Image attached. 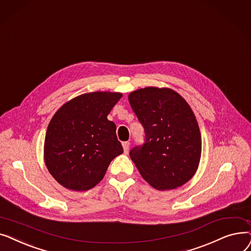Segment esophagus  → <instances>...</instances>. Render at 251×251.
<instances>
[{
	"label": "esophagus",
	"mask_w": 251,
	"mask_h": 251,
	"mask_svg": "<svg viewBox=\"0 0 251 251\" xmlns=\"http://www.w3.org/2000/svg\"><path fill=\"white\" fill-rule=\"evenodd\" d=\"M123 147H124L125 153H127L128 152V148H129V142L128 141L123 142Z\"/></svg>",
	"instance_id": "1"
}]
</instances>
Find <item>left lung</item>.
Returning <instances> with one entry per match:
<instances>
[{
	"label": "left lung",
	"instance_id": "left-lung-1",
	"mask_svg": "<svg viewBox=\"0 0 251 251\" xmlns=\"http://www.w3.org/2000/svg\"><path fill=\"white\" fill-rule=\"evenodd\" d=\"M128 102L144 127V143L129 151L143 178L160 191L187 183L201 155L199 126L188 103L175 91L158 88L130 93Z\"/></svg>",
	"mask_w": 251,
	"mask_h": 251
}]
</instances>
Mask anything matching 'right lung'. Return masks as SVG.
<instances>
[{"label":"right lung","instance_id":"right-lung-1","mask_svg":"<svg viewBox=\"0 0 251 251\" xmlns=\"http://www.w3.org/2000/svg\"><path fill=\"white\" fill-rule=\"evenodd\" d=\"M122 96L108 92L83 94L55 113L44 151L48 171L59 184L75 191L90 190L124 152L115 124L107 119Z\"/></svg>","mask_w":251,"mask_h":251}]
</instances>
